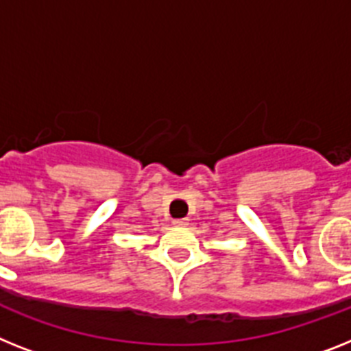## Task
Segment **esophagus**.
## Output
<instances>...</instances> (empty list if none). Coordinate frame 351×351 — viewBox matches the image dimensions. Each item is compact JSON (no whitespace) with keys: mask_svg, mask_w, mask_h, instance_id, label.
I'll use <instances>...</instances> for the list:
<instances>
[{"mask_svg":"<svg viewBox=\"0 0 351 351\" xmlns=\"http://www.w3.org/2000/svg\"><path fill=\"white\" fill-rule=\"evenodd\" d=\"M173 225H175V226H187V225H189V221H187V219H175V221H173Z\"/></svg>","mask_w":351,"mask_h":351,"instance_id":"34e87169","label":"esophagus"}]
</instances>
